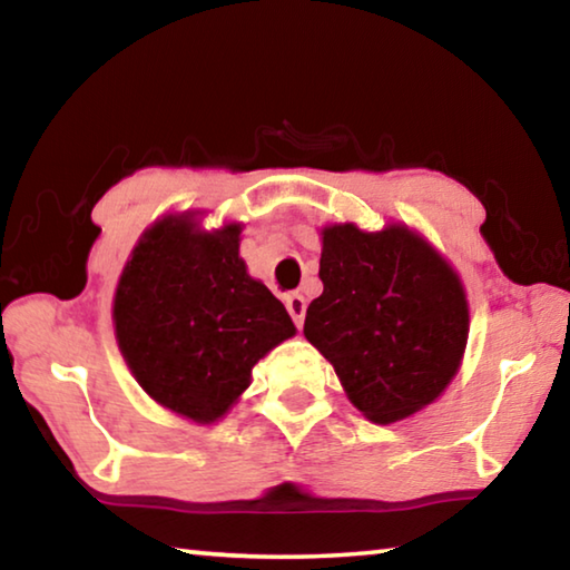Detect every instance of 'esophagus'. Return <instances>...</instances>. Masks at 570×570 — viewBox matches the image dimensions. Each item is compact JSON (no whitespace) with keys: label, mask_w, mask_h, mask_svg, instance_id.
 Returning a JSON list of instances; mask_svg holds the SVG:
<instances>
[{"label":"esophagus","mask_w":570,"mask_h":570,"mask_svg":"<svg viewBox=\"0 0 570 570\" xmlns=\"http://www.w3.org/2000/svg\"><path fill=\"white\" fill-rule=\"evenodd\" d=\"M286 308H288V314H292L294 324L302 326L304 316H306V298L302 294H288L286 296Z\"/></svg>","instance_id":"34e87169"}]
</instances>
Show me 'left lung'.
I'll return each mask as SVG.
<instances>
[{
  "label": "left lung",
  "instance_id": "left-lung-1",
  "mask_svg": "<svg viewBox=\"0 0 570 570\" xmlns=\"http://www.w3.org/2000/svg\"><path fill=\"white\" fill-rule=\"evenodd\" d=\"M320 278L304 336L366 420L400 422L448 390L470 308L460 274L430 240L404 224L324 226Z\"/></svg>",
  "mask_w": 570,
  "mask_h": 570
}]
</instances>
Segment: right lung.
<instances>
[{
	"mask_svg": "<svg viewBox=\"0 0 570 570\" xmlns=\"http://www.w3.org/2000/svg\"><path fill=\"white\" fill-rule=\"evenodd\" d=\"M238 246L236 220L206 230L200 210L163 216L142 230L115 288V340L132 377L196 424L224 420L254 364L296 334Z\"/></svg>",
	"mask_w": 570,
	"mask_h": 570,
	"instance_id": "right-lung-1",
	"label": "right lung"
}]
</instances>
